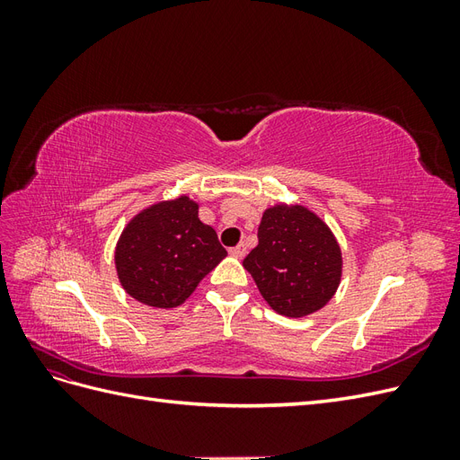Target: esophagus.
Segmentation results:
<instances>
[{
    "label": "esophagus",
    "instance_id": "1",
    "mask_svg": "<svg viewBox=\"0 0 460 460\" xmlns=\"http://www.w3.org/2000/svg\"><path fill=\"white\" fill-rule=\"evenodd\" d=\"M245 253H247V247H245V243H240V245H235V247H232V249H230V255H232V257H235V259H243V257H245Z\"/></svg>",
    "mask_w": 460,
    "mask_h": 460
}]
</instances>
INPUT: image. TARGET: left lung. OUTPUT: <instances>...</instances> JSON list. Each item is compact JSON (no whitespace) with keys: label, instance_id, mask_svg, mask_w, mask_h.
Instances as JSON below:
<instances>
[{"label":"left lung","instance_id":"obj_1","mask_svg":"<svg viewBox=\"0 0 460 460\" xmlns=\"http://www.w3.org/2000/svg\"><path fill=\"white\" fill-rule=\"evenodd\" d=\"M243 267L272 311L303 318L336 296L343 257L324 218L303 203L278 201L264 208L259 245L243 259Z\"/></svg>","mask_w":460,"mask_h":460}]
</instances>
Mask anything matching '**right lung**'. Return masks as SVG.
<instances>
[{
  "label": "right lung",
  "mask_w": 460,
  "mask_h": 460,
  "mask_svg": "<svg viewBox=\"0 0 460 460\" xmlns=\"http://www.w3.org/2000/svg\"><path fill=\"white\" fill-rule=\"evenodd\" d=\"M226 255L217 232L199 220V203L182 193L147 205L127 222L115 245V269L130 297L174 309Z\"/></svg>",
  "instance_id": "1"
}]
</instances>
